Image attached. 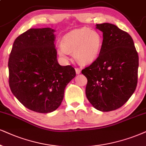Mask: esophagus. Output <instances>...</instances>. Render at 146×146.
Masks as SVG:
<instances>
[{
	"instance_id": "1",
	"label": "esophagus",
	"mask_w": 146,
	"mask_h": 146,
	"mask_svg": "<svg viewBox=\"0 0 146 146\" xmlns=\"http://www.w3.org/2000/svg\"><path fill=\"white\" fill-rule=\"evenodd\" d=\"M75 71H76L77 74H79L81 73V70L79 68H75Z\"/></svg>"
}]
</instances>
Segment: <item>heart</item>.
Masks as SVG:
<instances>
[{
  "mask_svg": "<svg viewBox=\"0 0 146 146\" xmlns=\"http://www.w3.org/2000/svg\"><path fill=\"white\" fill-rule=\"evenodd\" d=\"M102 46L100 34L88 27H83L64 37L58 52L64 58H67L68 52L73 53L75 60L85 65L92 63L98 58Z\"/></svg>",
  "mask_w": 146,
  "mask_h": 146,
  "instance_id": "heart-1",
  "label": "heart"
}]
</instances>
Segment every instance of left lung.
I'll use <instances>...</instances> for the list:
<instances>
[{
	"mask_svg": "<svg viewBox=\"0 0 146 146\" xmlns=\"http://www.w3.org/2000/svg\"><path fill=\"white\" fill-rule=\"evenodd\" d=\"M103 33L98 58L82 71L88 79L86 94L96 109L117 110L127 102L137 84L139 56L128 33L113 24H96Z\"/></svg>",
	"mask_w": 146,
	"mask_h": 146,
	"instance_id": "obj_1",
	"label": "left lung"
}]
</instances>
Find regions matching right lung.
Segmentation results:
<instances>
[{
  "mask_svg": "<svg viewBox=\"0 0 146 146\" xmlns=\"http://www.w3.org/2000/svg\"><path fill=\"white\" fill-rule=\"evenodd\" d=\"M54 29H29L16 38L9 55V84L17 99L40 113L56 110L65 87L76 75L71 65L56 59Z\"/></svg>",
  "mask_w": 146,
  "mask_h": 146,
  "instance_id": "1",
  "label": "right lung"
}]
</instances>
